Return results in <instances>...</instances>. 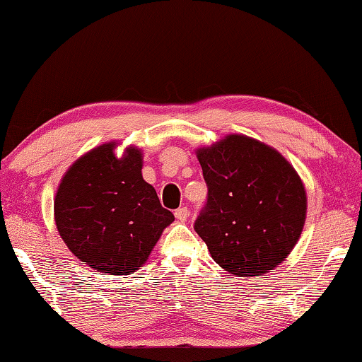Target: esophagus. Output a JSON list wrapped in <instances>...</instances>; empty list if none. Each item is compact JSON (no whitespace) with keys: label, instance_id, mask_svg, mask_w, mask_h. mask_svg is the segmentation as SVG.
Instances as JSON below:
<instances>
[{"label":"esophagus","instance_id":"esophagus-1","mask_svg":"<svg viewBox=\"0 0 362 362\" xmlns=\"http://www.w3.org/2000/svg\"><path fill=\"white\" fill-rule=\"evenodd\" d=\"M174 216H175L177 220H179V222H185L187 217H188V209H187V207H179V209L174 212Z\"/></svg>","mask_w":362,"mask_h":362}]
</instances>
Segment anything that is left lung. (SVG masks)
Instances as JSON below:
<instances>
[{
	"mask_svg": "<svg viewBox=\"0 0 362 362\" xmlns=\"http://www.w3.org/2000/svg\"><path fill=\"white\" fill-rule=\"evenodd\" d=\"M207 203L194 231L220 267L235 276H260L296 246L306 217V193L289 161L240 134L196 151Z\"/></svg>",
	"mask_w": 362,
	"mask_h": 362,
	"instance_id": "obj_1",
	"label": "left lung"
}]
</instances>
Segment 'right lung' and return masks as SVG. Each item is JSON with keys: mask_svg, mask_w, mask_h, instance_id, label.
Returning a JSON list of instances; mask_svg holds the SVG:
<instances>
[{"mask_svg": "<svg viewBox=\"0 0 362 362\" xmlns=\"http://www.w3.org/2000/svg\"><path fill=\"white\" fill-rule=\"evenodd\" d=\"M115 142L83 155L66 170L54 201L59 235L79 260L100 273L129 274L148 259L174 222L142 177V151L115 156Z\"/></svg>", "mask_w": 362, "mask_h": 362, "instance_id": "add662e5", "label": "right lung"}]
</instances>
